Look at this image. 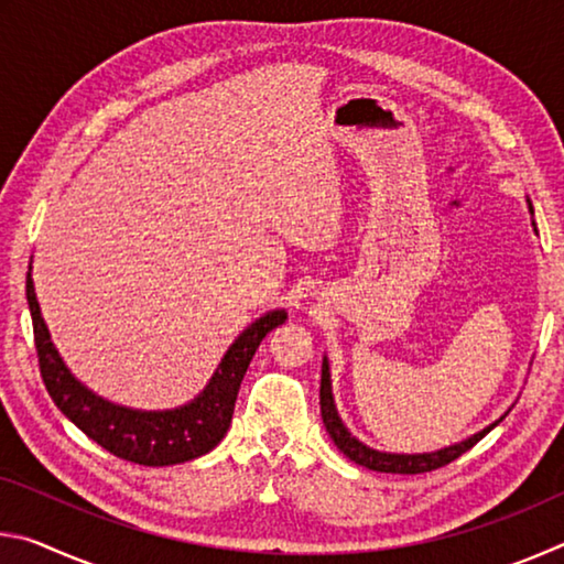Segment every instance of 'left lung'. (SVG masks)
<instances>
[{"mask_svg": "<svg viewBox=\"0 0 564 564\" xmlns=\"http://www.w3.org/2000/svg\"><path fill=\"white\" fill-rule=\"evenodd\" d=\"M321 415H323V425H326L328 435L333 437V443L338 445V451L352 460L356 465L368 467V470H376V473H398V475H420V473H431L437 470V467H443L447 463H453L460 457L463 453L470 451L475 443H480L485 435H488L495 425L500 423H492L490 427H485L473 437H467V441L457 443L445 447V451H437V453H425V455H390V453H378V451H370V447L362 445L360 441H356L348 431L346 425L340 423L338 417V410L333 405V395H330V373H328V362L323 360V373H321Z\"/></svg>", "mask_w": 564, "mask_h": 564, "instance_id": "8db88e82", "label": "left lung"}]
</instances>
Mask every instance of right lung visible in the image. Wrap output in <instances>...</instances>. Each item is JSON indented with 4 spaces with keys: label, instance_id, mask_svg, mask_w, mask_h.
Wrapping results in <instances>:
<instances>
[{
    "label": "right lung",
    "instance_id": "obj_1",
    "mask_svg": "<svg viewBox=\"0 0 564 564\" xmlns=\"http://www.w3.org/2000/svg\"><path fill=\"white\" fill-rule=\"evenodd\" d=\"M26 301H30L32 311L34 346L42 380L56 408L104 451L121 457V460L149 467L194 460V457L206 455L221 443L228 425H231L236 395L248 362L253 360L261 340L285 323V311H271L256 321L251 328H246L224 356L212 383L194 403L164 410V413H141V410L107 403L84 388L79 380H74L44 326L32 273L26 275Z\"/></svg>",
    "mask_w": 564,
    "mask_h": 564
}]
</instances>
